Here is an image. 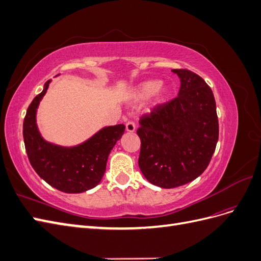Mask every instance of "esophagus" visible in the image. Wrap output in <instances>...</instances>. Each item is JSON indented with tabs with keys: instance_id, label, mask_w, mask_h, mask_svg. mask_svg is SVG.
Listing matches in <instances>:
<instances>
[{
	"instance_id": "obj_1",
	"label": "esophagus",
	"mask_w": 261,
	"mask_h": 261,
	"mask_svg": "<svg viewBox=\"0 0 261 261\" xmlns=\"http://www.w3.org/2000/svg\"><path fill=\"white\" fill-rule=\"evenodd\" d=\"M125 126H126V130L129 132V133L135 132V129H136V125L133 121H128L127 123H126Z\"/></svg>"
}]
</instances>
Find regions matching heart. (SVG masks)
I'll return each instance as SVG.
<instances>
[{"label":"heart","mask_w":261,"mask_h":261,"mask_svg":"<svg viewBox=\"0 0 261 261\" xmlns=\"http://www.w3.org/2000/svg\"><path fill=\"white\" fill-rule=\"evenodd\" d=\"M154 94V106L159 107L168 101L170 97V89L167 86H162V82L160 80L146 81L133 89L132 98L134 99V101L141 102L151 98Z\"/></svg>","instance_id":"obj_1"}]
</instances>
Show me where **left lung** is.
<instances>
[{"label":"left lung","instance_id":"obj_1","mask_svg":"<svg viewBox=\"0 0 261 261\" xmlns=\"http://www.w3.org/2000/svg\"><path fill=\"white\" fill-rule=\"evenodd\" d=\"M172 72L180 81L177 97L141 116L137 129L139 169L147 180L161 188L185 185L202 174L219 139L210 87L188 69Z\"/></svg>","mask_w":261,"mask_h":261}]
</instances>
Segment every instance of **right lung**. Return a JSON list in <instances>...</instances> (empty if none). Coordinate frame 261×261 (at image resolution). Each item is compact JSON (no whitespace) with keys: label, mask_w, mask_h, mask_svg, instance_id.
<instances>
[{"label":"right lung","mask_w":261,"mask_h":261,"mask_svg":"<svg viewBox=\"0 0 261 261\" xmlns=\"http://www.w3.org/2000/svg\"><path fill=\"white\" fill-rule=\"evenodd\" d=\"M51 80L28 107L22 135L31 167L46 183L67 194H78L96 187L103 177L108 158L125 126H106L84 143L63 147L49 143L37 125V109L49 88Z\"/></svg>","instance_id":"obj_1"}]
</instances>
